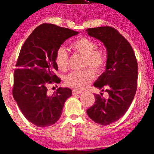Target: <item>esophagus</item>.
<instances>
[{
    "label": "esophagus",
    "instance_id": "obj_1",
    "mask_svg": "<svg viewBox=\"0 0 154 154\" xmlns=\"http://www.w3.org/2000/svg\"><path fill=\"white\" fill-rule=\"evenodd\" d=\"M81 92H82L81 90H75V89L73 90V91H72V93H73V95H76V94H81Z\"/></svg>",
    "mask_w": 154,
    "mask_h": 154
}]
</instances>
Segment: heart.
<instances>
[{"label": "heart", "instance_id": "b5f03b06", "mask_svg": "<svg viewBox=\"0 0 154 154\" xmlns=\"http://www.w3.org/2000/svg\"><path fill=\"white\" fill-rule=\"evenodd\" d=\"M71 48L78 53L85 56L84 66H91L97 73L104 69L106 63V54L104 49L97 48L92 40L86 37L79 38L71 44ZM69 54L64 48L60 47L54 54V62L61 71L66 70L69 65ZM94 77L93 71L88 68L83 71H73L65 78V83L76 90H82L88 86Z\"/></svg>", "mask_w": 154, "mask_h": 154}]
</instances>
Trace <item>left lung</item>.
I'll return each mask as SVG.
<instances>
[{"instance_id":"obj_1","label":"left lung","mask_w":154,"mask_h":154,"mask_svg":"<svg viewBox=\"0 0 154 154\" xmlns=\"http://www.w3.org/2000/svg\"><path fill=\"white\" fill-rule=\"evenodd\" d=\"M86 31L106 47V71L94 86L109 94L108 98H104L103 93L94 94L95 102L87 113L95 123L108 125L121 119L133 100L137 87V62L129 42L116 29L101 26Z\"/></svg>"}]
</instances>
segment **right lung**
Listing matches in <instances>:
<instances>
[{"mask_svg": "<svg viewBox=\"0 0 154 154\" xmlns=\"http://www.w3.org/2000/svg\"><path fill=\"white\" fill-rule=\"evenodd\" d=\"M79 32L52 24L36 27L19 54L14 73L12 95L25 118L38 127L53 125L60 119L66 100L72 95L68 88L48 92L49 84L60 83L55 75L56 50Z\"/></svg>", "mask_w": 154, "mask_h": 154, "instance_id": "1", "label": "right lung"}]
</instances>
